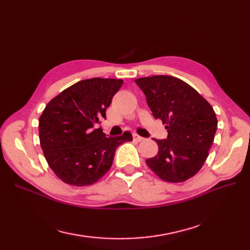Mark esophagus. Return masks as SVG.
Instances as JSON below:
<instances>
[{
    "mask_svg": "<svg viewBox=\"0 0 250 250\" xmlns=\"http://www.w3.org/2000/svg\"><path fill=\"white\" fill-rule=\"evenodd\" d=\"M133 140L137 141V142H142V141L144 140V138L140 137V135L137 134V133H134V134H133Z\"/></svg>",
    "mask_w": 250,
    "mask_h": 250,
    "instance_id": "34e87169",
    "label": "esophagus"
}]
</instances>
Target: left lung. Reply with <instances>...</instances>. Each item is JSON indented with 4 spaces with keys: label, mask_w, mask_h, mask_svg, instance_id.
Returning <instances> with one entry per match:
<instances>
[{
    "label": "left lung",
    "mask_w": 250,
    "mask_h": 250,
    "mask_svg": "<svg viewBox=\"0 0 250 250\" xmlns=\"http://www.w3.org/2000/svg\"><path fill=\"white\" fill-rule=\"evenodd\" d=\"M146 96L155 119H161L167 139L154 140L158 153L146 164L169 183L193 177L208 156L218 121L211 105L185 81L157 75L134 80Z\"/></svg>",
    "instance_id": "8db88e82"
}]
</instances>
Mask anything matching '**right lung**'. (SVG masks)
Here are the masks:
<instances>
[{"label": "right lung", "instance_id": "1", "mask_svg": "<svg viewBox=\"0 0 250 250\" xmlns=\"http://www.w3.org/2000/svg\"><path fill=\"white\" fill-rule=\"evenodd\" d=\"M123 84L121 79L78 81L52 99L40 118V141L50 168L63 183L95 184L110 169L117 148L132 141L129 131L106 138L100 119Z\"/></svg>", "mask_w": 250, "mask_h": 250}]
</instances>
